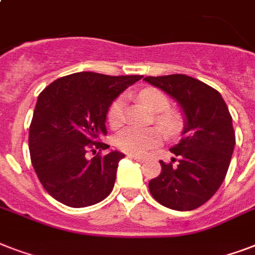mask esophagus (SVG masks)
Listing matches in <instances>:
<instances>
[{"label":"esophagus","mask_w":255,"mask_h":255,"mask_svg":"<svg viewBox=\"0 0 255 255\" xmlns=\"http://www.w3.org/2000/svg\"><path fill=\"white\" fill-rule=\"evenodd\" d=\"M128 157H131V159L136 160V161H140V163H143V161H145V159H144L143 156H137V155H131V153H128Z\"/></svg>","instance_id":"34e87169"}]
</instances>
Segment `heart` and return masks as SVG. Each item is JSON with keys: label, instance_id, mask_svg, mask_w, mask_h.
Wrapping results in <instances>:
<instances>
[{"label": "heart", "instance_id": "obj_1", "mask_svg": "<svg viewBox=\"0 0 255 255\" xmlns=\"http://www.w3.org/2000/svg\"><path fill=\"white\" fill-rule=\"evenodd\" d=\"M139 99L147 106L152 112L161 114L157 115L156 122L169 133L178 131L181 126L180 116L173 112H164L169 108V99L163 92L155 88H145L139 94ZM107 120L111 127H119L123 122V99L118 98L110 106L107 114ZM163 140V132L156 127L137 128L127 127L115 136V144L119 149L131 153V155H145L149 149L159 145Z\"/></svg>", "mask_w": 255, "mask_h": 255}]
</instances>
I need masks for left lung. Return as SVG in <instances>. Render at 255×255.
I'll return each instance as SVG.
<instances>
[{
  "instance_id": "8db88e82",
  "label": "left lung",
  "mask_w": 255,
  "mask_h": 255,
  "mask_svg": "<svg viewBox=\"0 0 255 255\" xmlns=\"http://www.w3.org/2000/svg\"><path fill=\"white\" fill-rule=\"evenodd\" d=\"M144 81L177 102L184 114L181 140L170 148L177 165L160 161L161 173L148 186L152 197L169 209L193 210L212 198L229 169L236 145L232 116L221 94L182 74Z\"/></svg>"
}]
</instances>
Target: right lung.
<instances>
[{"label":"right lung","mask_w":255,"mask_h":255,"mask_svg":"<svg viewBox=\"0 0 255 255\" xmlns=\"http://www.w3.org/2000/svg\"><path fill=\"white\" fill-rule=\"evenodd\" d=\"M143 75L110 77L75 73L59 78L39 94L29 129L31 164L46 192L71 208L98 204L111 193L124 153L88 159L104 151L108 108Z\"/></svg>","instance_id":"add662e5"}]
</instances>
